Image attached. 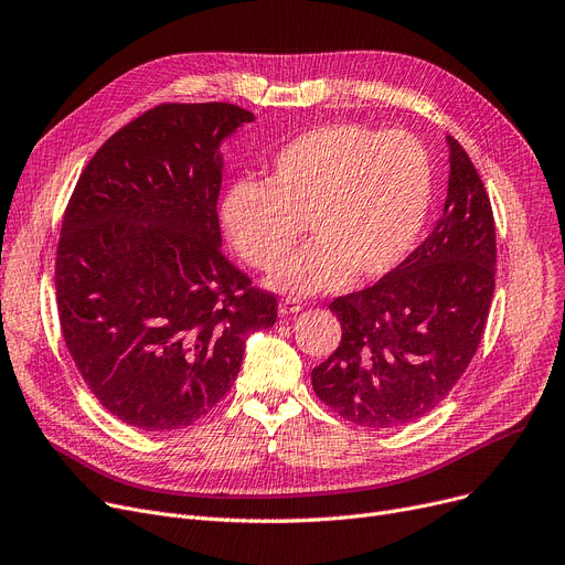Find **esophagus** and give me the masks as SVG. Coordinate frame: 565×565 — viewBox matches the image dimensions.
Segmentation results:
<instances>
[{"instance_id":"1","label":"esophagus","mask_w":565,"mask_h":565,"mask_svg":"<svg viewBox=\"0 0 565 565\" xmlns=\"http://www.w3.org/2000/svg\"><path fill=\"white\" fill-rule=\"evenodd\" d=\"M302 311V302L295 300V298H286L279 302V316H292V313H300Z\"/></svg>"}]
</instances>
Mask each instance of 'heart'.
Returning a JSON list of instances; mask_svg holds the SVG:
<instances>
[{
  "label": "heart",
  "mask_w": 565,
  "mask_h": 565,
  "mask_svg": "<svg viewBox=\"0 0 565 565\" xmlns=\"http://www.w3.org/2000/svg\"><path fill=\"white\" fill-rule=\"evenodd\" d=\"M435 192L419 139L330 124L290 139L265 183L237 181L222 199L228 241L256 270L277 267L305 231L316 241L270 277L281 292H330L352 275L380 279L417 247Z\"/></svg>",
  "instance_id": "obj_1"
}]
</instances>
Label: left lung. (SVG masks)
Segmentation results:
<instances>
[{
    "label": "left lung",
    "mask_w": 565,
    "mask_h": 565,
    "mask_svg": "<svg viewBox=\"0 0 565 565\" xmlns=\"http://www.w3.org/2000/svg\"><path fill=\"white\" fill-rule=\"evenodd\" d=\"M449 190L426 241L371 288L330 309L341 343L311 371L316 396L364 428L422 419L469 366L494 292V220L465 148L447 135Z\"/></svg>",
    "instance_id": "1"
}]
</instances>
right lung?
<instances>
[{
    "label": "right lung",
    "mask_w": 565,
    "mask_h": 565,
    "mask_svg": "<svg viewBox=\"0 0 565 565\" xmlns=\"http://www.w3.org/2000/svg\"><path fill=\"white\" fill-rule=\"evenodd\" d=\"M254 114L160 105L82 171L58 237V322L88 390L128 426L178 430L231 390L275 295L222 254V143Z\"/></svg>",
    "instance_id": "right-lung-1"
}]
</instances>
